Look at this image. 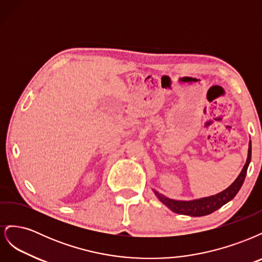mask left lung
<instances>
[{"label": "left lung", "mask_w": 262, "mask_h": 262, "mask_svg": "<svg viewBox=\"0 0 262 262\" xmlns=\"http://www.w3.org/2000/svg\"><path fill=\"white\" fill-rule=\"evenodd\" d=\"M251 160V142L249 141V147H248V156L246 164L241 171V173L235 179L233 184L226 188L223 191L207 198H201V199L191 200V201H178V200H171L166 198L165 195L158 193L154 190V193L157 195L161 202H163L166 207L169 208L172 212L178 214H184V215L190 216H204L208 214L213 213L214 211L219 210L221 207H223L228 201L234 199V196L242 188L244 180L247 173L248 166Z\"/></svg>", "instance_id": "1"}]
</instances>
